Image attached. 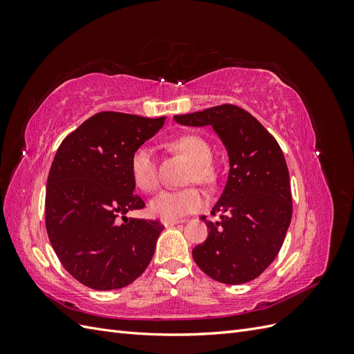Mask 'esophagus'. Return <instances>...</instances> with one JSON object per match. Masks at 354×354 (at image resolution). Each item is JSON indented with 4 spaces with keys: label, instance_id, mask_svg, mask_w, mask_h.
Masks as SVG:
<instances>
[{
    "label": "esophagus",
    "instance_id": "esophagus-1",
    "mask_svg": "<svg viewBox=\"0 0 354 354\" xmlns=\"http://www.w3.org/2000/svg\"><path fill=\"white\" fill-rule=\"evenodd\" d=\"M180 223H185L183 220H162V224L165 227H173L176 226V224H180Z\"/></svg>",
    "mask_w": 354,
    "mask_h": 354
}]
</instances>
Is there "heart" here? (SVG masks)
Returning a JSON list of instances; mask_svg holds the SVG:
<instances>
[{
  "label": "heart",
  "instance_id": "heart-1",
  "mask_svg": "<svg viewBox=\"0 0 354 354\" xmlns=\"http://www.w3.org/2000/svg\"><path fill=\"white\" fill-rule=\"evenodd\" d=\"M174 152L186 156L192 167L187 174V183L211 185L216 178V171L211 164V146L198 134H185L169 143ZM130 173L133 183L147 194H152L159 186L158 160L152 147H137L130 159ZM205 205V198L198 189L164 190L151 201V211L164 220H178L189 214L198 212Z\"/></svg>",
  "mask_w": 354,
  "mask_h": 354
}]
</instances>
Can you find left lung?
<instances>
[{
	"mask_svg": "<svg viewBox=\"0 0 354 354\" xmlns=\"http://www.w3.org/2000/svg\"><path fill=\"white\" fill-rule=\"evenodd\" d=\"M181 125H211L229 153L226 187L211 214L201 218L208 238L192 251L214 281L239 285L259 277L279 254L292 216L286 160L276 138L234 104L176 115Z\"/></svg>",
	"mask_w": 354,
	"mask_h": 354,
	"instance_id": "left-lung-1",
	"label": "left lung"
}]
</instances>
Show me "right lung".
<instances>
[{"instance_id": "1", "label": "right lung", "mask_w": 354, "mask_h": 354, "mask_svg": "<svg viewBox=\"0 0 354 354\" xmlns=\"http://www.w3.org/2000/svg\"><path fill=\"white\" fill-rule=\"evenodd\" d=\"M164 122L165 116L99 112L57 149L47 180L46 227L63 267L85 286L124 288L152 260L164 226L125 214L146 207L133 194L131 155Z\"/></svg>"}]
</instances>
